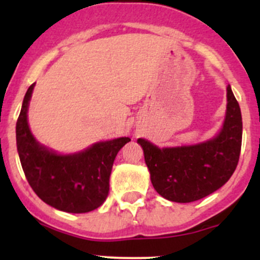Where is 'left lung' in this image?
I'll return each instance as SVG.
<instances>
[{"label": "left lung", "instance_id": "8db88e82", "mask_svg": "<svg viewBox=\"0 0 260 260\" xmlns=\"http://www.w3.org/2000/svg\"><path fill=\"white\" fill-rule=\"evenodd\" d=\"M224 124L210 141L193 146L158 148L138 138L154 190L170 201L192 203L216 191L234 174L242 148L243 122L238 101L228 85Z\"/></svg>", "mask_w": 260, "mask_h": 260}]
</instances>
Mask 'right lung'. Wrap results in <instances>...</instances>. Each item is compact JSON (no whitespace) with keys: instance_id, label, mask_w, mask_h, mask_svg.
Segmentation results:
<instances>
[{"instance_id":"add662e5","label":"right lung","mask_w":260,"mask_h":260,"mask_svg":"<svg viewBox=\"0 0 260 260\" xmlns=\"http://www.w3.org/2000/svg\"><path fill=\"white\" fill-rule=\"evenodd\" d=\"M34 85L26 91L16 123L18 156L31 188L44 203L57 210L81 214L99 208L108 196L115 156L131 138L98 142L67 156L50 151L34 138L27 124Z\"/></svg>"}]
</instances>
